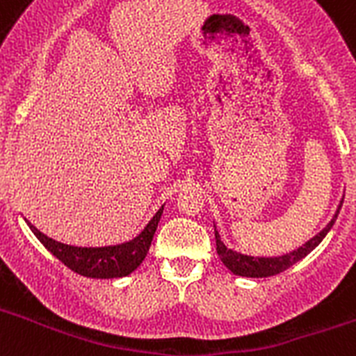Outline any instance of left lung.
<instances>
[{
    "instance_id": "obj_1",
    "label": "left lung",
    "mask_w": 356,
    "mask_h": 356,
    "mask_svg": "<svg viewBox=\"0 0 356 356\" xmlns=\"http://www.w3.org/2000/svg\"><path fill=\"white\" fill-rule=\"evenodd\" d=\"M342 201H344V197H342L341 203H339L337 212H335L332 221L326 225V228L321 229L316 237H312L308 242H305L303 246L291 251V253H285L282 254V257H251V254H242L238 253V251L226 248L225 242L221 241L219 232L213 229V232H216L217 254H219L221 262L228 267L229 271L237 276H248V278H267V276H275L278 275V273H284L285 269H289V267L294 266L296 262H300L301 259H305V257L314 250V248L319 246L321 241L326 237V234L332 229L333 222H335V219H337L339 212H341ZM213 228H216V226H213Z\"/></svg>"
}]
</instances>
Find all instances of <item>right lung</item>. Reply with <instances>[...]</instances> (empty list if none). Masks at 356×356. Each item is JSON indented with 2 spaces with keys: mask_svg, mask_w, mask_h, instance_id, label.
I'll return each mask as SVG.
<instances>
[{
  "mask_svg": "<svg viewBox=\"0 0 356 356\" xmlns=\"http://www.w3.org/2000/svg\"><path fill=\"white\" fill-rule=\"evenodd\" d=\"M162 212L163 207H160L159 212L153 216L146 228L135 238L124 242V244L105 248L69 246V244L53 241L48 235H44L31 222H28V226L33 235L42 242L44 248L53 253V257H56L64 266H67L71 271L87 276V278H121V276H128L130 273H134L146 259Z\"/></svg>",
  "mask_w": 356,
  "mask_h": 356,
  "instance_id": "right-lung-1",
  "label": "right lung"
}]
</instances>
